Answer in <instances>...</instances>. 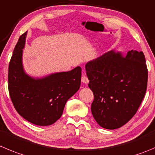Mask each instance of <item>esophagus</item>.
<instances>
[{"mask_svg":"<svg viewBox=\"0 0 155 155\" xmlns=\"http://www.w3.org/2000/svg\"><path fill=\"white\" fill-rule=\"evenodd\" d=\"M81 80H82V83H85V84H87L88 82V79L85 76H82V79H81Z\"/></svg>","mask_w":155,"mask_h":155,"instance_id":"obj_1","label":"esophagus"}]
</instances>
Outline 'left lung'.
Masks as SVG:
<instances>
[{"label":"left lung","mask_w":155,"mask_h":155,"mask_svg":"<svg viewBox=\"0 0 155 155\" xmlns=\"http://www.w3.org/2000/svg\"><path fill=\"white\" fill-rule=\"evenodd\" d=\"M85 70L94 94L91 110L96 122L108 130L125 125L146 92L148 69L143 52L131 50L124 57L111 51L87 63Z\"/></svg>","instance_id":"1"}]
</instances>
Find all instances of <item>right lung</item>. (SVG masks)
Returning a JSON list of instances; mask_svg holds the SVG:
<instances>
[{
  "instance_id": "obj_1",
  "label": "right lung",
  "mask_w": 155,
  "mask_h": 155,
  "mask_svg": "<svg viewBox=\"0 0 155 155\" xmlns=\"http://www.w3.org/2000/svg\"><path fill=\"white\" fill-rule=\"evenodd\" d=\"M27 32L19 37L9 64L8 90L18 114L38 126H49L62 116L67 100L79 90L82 69L57 73L41 79L26 75L22 63Z\"/></svg>"
}]
</instances>
